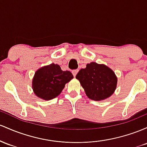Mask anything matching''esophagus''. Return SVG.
<instances>
[{
	"label": "esophagus",
	"instance_id": "34e87169",
	"mask_svg": "<svg viewBox=\"0 0 147 147\" xmlns=\"http://www.w3.org/2000/svg\"><path fill=\"white\" fill-rule=\"evenodd\" d=\"M78 69H76V70H74L73 71H72V74H73L74 76H76V74H78Z\"/></svg>",
	"mask_w": 147,
	"mask_h": 147
}]
</instances>
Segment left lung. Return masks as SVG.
Segmentation results:
<instances>
[{"mask_svg": "<svg viewBox=\"0 0 147 147\" xmlns=\"http://www.w3.org/2000/svg\"><path fill=\"white\" fill-rule=\"evenodd\" d=\"M76 78L80 81L87 97L97 101L110 97L117 83V78L111 69L94 62L80 69Z\"/></svg>", "mask_w": 147, "mask_h": 147, "instance_id": "obj_1", "label": "left lung"}]
</instances>
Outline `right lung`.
I'll use <instances>...</instances> for the list:
<instances>
[{
    "label": "right lung",
    "instance_id": "add662e5",
    "mask_svg": "<svg viewBox=\"0 0 147 147\" xmlns=\"http://www.w3.org/2000/svg\"><path fill=\"white\" fill-rule=\"evenodd\" d=\"M73 78L69 71H62L58 65L52 63L35 72L32 80L33 92L42 99H53L60 94L65 84Z\"/></svg>",
    "mask_w": 147,
    "mask_h": 147
}]
</instances>
